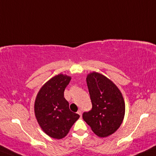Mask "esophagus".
<instances>
[{"label":"esophagus","mask_w":156,"mask_h":156,"mask_svg":"<svg viewBox=\"0 0 156 156\" xmlns=\"http://www.w3.org/2000/svg\"><path fill=\"white\" fill-rule=\"evenodd\" d=\"M77 113H78V114H80V116L82 117V111L81 110H79L77 111Z\"/></svg>","instance_id":"34e87169"}]
</instances>
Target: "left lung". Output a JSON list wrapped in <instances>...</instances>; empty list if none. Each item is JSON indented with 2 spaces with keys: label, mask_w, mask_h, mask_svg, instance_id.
I'll list each match as a JSON object with an SVG mask.
<instances>
[{
  "label": "left lung",
  "mask_w": 156,
  "mask_h": 156,
  "mask_svg": "<svg viewBox=\"0 0 156 156\" xmlns=\"http://www.w3.org/2000/svg\"><path fill=\"white\" fill-rule=\"evenodd\" d=\"M86 80L93 108L84 112L82 118L98 137H108L118 129L124 119L122 94L112 81L98 72L90 73Z\"/></svg>",
  "instance_id": "8db88e82"
}]
</instances>
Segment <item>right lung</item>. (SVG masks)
I'll use <instances>...</instances> for the list:
<instances>
[{
  "instance_id": "add662e5",
  "label": "right lung",
  "mask_w": 156,
  "mask_h": 156,
  "mask_svg": "<svg viewBox=\"0 0 156 156\" xmlns=\"http://www.w3.org/2000/svg\"><path fill=\"white\" fill-rule=\"evenodd\" d=\"M71 76L62 74L53 76L44 84L34 102V114L43 132L55 139L66 137L80 115L69 109L64 90Z\"/></svg>"
}]
</instances>
